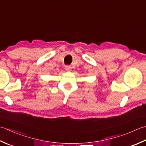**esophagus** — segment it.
Returning a JSON list of instances; mask_svg holds the SVG:
<instances>
[{"instance_id":"1","label":"esophagus","mask_w":146,"mask_h":146,"mask_svg":"<svg viewBox=\"0 0 146 146\" xmlns=\"http://www.w3.org/2000/svg\"><path fill=\"white\" fill-rule=\"evenodd\" d=\"M71 68H72V67L69 66V65H65V69L67 70V71H69L71 69Z\"/></svg>"}]
</instances>
